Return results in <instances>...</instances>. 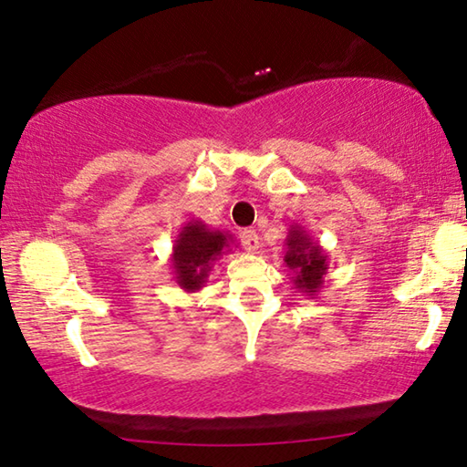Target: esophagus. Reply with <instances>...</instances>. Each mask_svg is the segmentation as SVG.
<instances>
[{
  "instance_id": "1",
  "label": "esophagus",
  "mask_w": 467,
  "mask_h": 467,
  "mask_svg": "<svg viewBox=\"0 0 467 467\" xmlns=\"http://www.w3.org/2000/svg\"><path fill=\"white\" fill-rule=\"evenodd\" d=\"M241 243L249 253H255L259 249V236H257L255 231H243L241 233Z\"/></svg>"
}]
</instances>
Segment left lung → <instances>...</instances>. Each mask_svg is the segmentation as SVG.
I'll use <instances>...</instances> for the list:
<instances>
[{
    "label": "left lung",
    "mask_w": 467,
    "mask_h": 467,
    "mask_svg": "<svg viewBox=\"0 0 467 467\" xmlns=\"http://www.w3.org/2000/svg\"><path fill=\"white\" fill-rule=\"evenodd\" d=\"M284 247V265L290 270L295 288L305 296L317 298L329 270L326 249L300 224H290Z\"/></svg>",
    "instance_id": "left-lung-1"
}]
</instances>
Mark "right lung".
Instances as JSON below:
<instances>
[{"label":"right lung","instance_id":"right-lung-1","mask_svg":"<svg viewBox=\"0 0 467 467\" xmlns=\"http://www.w3.org/2000/svg\"><path fill=\"white\" fill-rule=\"evenodd\" d=\"M233 234L212 231L202 220H189L172 243V278L181 290L197 292L208 282L212 267L231 251Z\"/></svg>","mask_w":467,"mask_h":467}]
</instances>
